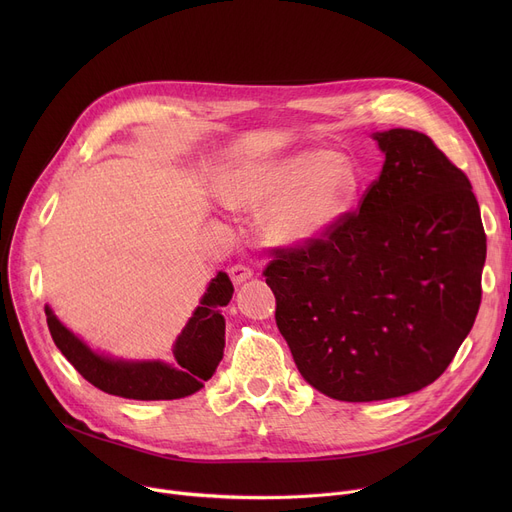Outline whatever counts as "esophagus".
Instances as JSON below:
<instances>
[{"mask_svg":"<svg viewBox=\"0 0 512 512\" xmlns=\"http://www.w3.org/2000/svg\"><path fill=\"white\" fill-rule=\"evenodd\" d=\"M228 274H230V278H232V282H234V284H242V282L249 280V278L253 276V270H251L249 265L236 263V265H232V267H230Z\"/></svg>","mask_w":512,"mask_h":512,"instance_id":"obj_1","label":"esophagus"}]
</instances>
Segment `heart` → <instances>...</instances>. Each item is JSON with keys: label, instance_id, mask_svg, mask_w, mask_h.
I'll return each instance as SVG.
<instances>
[{"label": "heart", "instance_id": "heart-1", "mask_svg": "<svg viewBox=\"0 0 512 512\" xmlns=\"http://www.w3.org/2000/svg\"><path fill=\"white\" fill-rule=\"evenodd\" d=\"M355 161L328 149L278 159L242 161L218 180L230 207L263 209L261 234L278 247H301L328 234L353 209L361 191Z\"/></svg>", "mask_w": 512, "mask_h": 512}]
</instances>
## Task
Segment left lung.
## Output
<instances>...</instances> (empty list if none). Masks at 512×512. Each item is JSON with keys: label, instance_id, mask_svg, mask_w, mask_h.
<instances>
[{"label": "left lung", "instance_id": "8db88e82", "mask_svg": "<svg viewBox=\"0 0 512 512\" xmlns=\"http://www.w3.org/2000/svg\"><path fill=\"white\" fill-rule=\"evenodd\" d=\"M373 139L386 155L357 213L263 270L303 378L346 402L436 382L473 328L486 232L471 182L423 132Z\"/></svg>", "mask_w": 512, "mask_h": 512}]
</instances>
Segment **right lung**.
<instances>
[{
    "label": "right lung",
    "mask_w": 512,
    "mask_h": 512,
    "mask_svg": "<svg viewBox=\"0 0 512 512\" xmlns=\"http://www.w3.org/2000/svg\"><path fill=\"white\" fill-rule=\"evenodd\" d=\"M228 274L215 276L201 305L174 344V365L161 361H122L99 355L76 338L45 305L47 326L62 355L95 388L132 400H174L195 394L211 378L224 357L226 321L222 307L232 299Z\"/></svg>",
    "instance_id": "add662e5"
}]
</instances>
